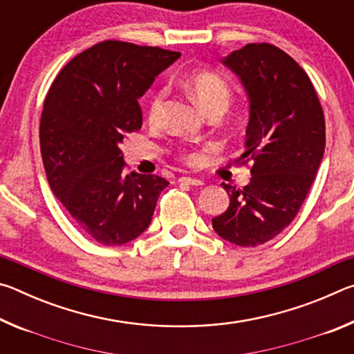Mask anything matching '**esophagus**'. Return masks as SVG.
Here are the masks:
<instances>
[{"label": "esophagus", "mask_w": 354, "mask_h": 354, "mask_svg": "<svg viewBox=\"0 0 354 354\" xmlns=\"http://www.w3.org/2000/svg\"><path fill=\"white\" fill-rule=\"evenodd\" d=\"M178 181L181 184H187V185H203L205 184L200 178H190V176H181Z\"/></svg>", "instance_id": "obj_1"}]
</instances>
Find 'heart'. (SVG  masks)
<instances>
[{
	"instance_id": "1",
	"label": "heart",
	"mask_w": 354,
	"mask_h": 354,
	"mask_svg": "<svg viewBox=\"0 0 354 354\" xmlns=\"http://www.w3.org/2000/svg\"><path fill=\"white\" fill-rule=\"evenodd\" d=\"M184 86L187 88L196 103L207 113L226 109L227 103L231 100V86L223 76L215 73L211 70H194L184 77ZM167 91L158 88L149 95L147 106V118L149 124H158L162 118L164 106H165ZM179 156L185 164L194 165L200 160V154L190 149H181Z\"/></svg>"
}]
</instances>
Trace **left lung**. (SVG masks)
I'll use <instances>...</instances> for the list:
<instances>
[{"instance_id": "obj_1", "label": "left lung", "mask_w": 354, "mask_h": 354, "mask_svg": "<svg viewBox=\"0 0 354 354\" xmlns=\"http://www.w3.org/2000/svg\"><path fill=\"white\" fill-rule=\"evenodd\" d=\"M250 97L245 153L250 165L243 189L221 184L230 207L212 227L239 247H257L292 223L310 190L325 151V113L313 81L293 59L272 44H248L227 56Z\"/></svg>"}]
</instances>
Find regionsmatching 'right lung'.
<instances>
[{
    "instance_id": "obj_1",
    "label": "right lung",
    "mask_w": 354,
    "mask_h": 354,
    "mask_svg": "<svg viewBox=\"0 0 354 354\" xmlns=\"http://www.w3.org/2000/svg\"><path fill=\"white\" fill-rule=\"evenodd\" d=\"M179 56L103 40L71 59L45 97L39 136L48 183L77 227L104 247L140 236L169 185L158 175H124L120 143L142 128L137 100Z\"/></svg>"
}]
</instances>
